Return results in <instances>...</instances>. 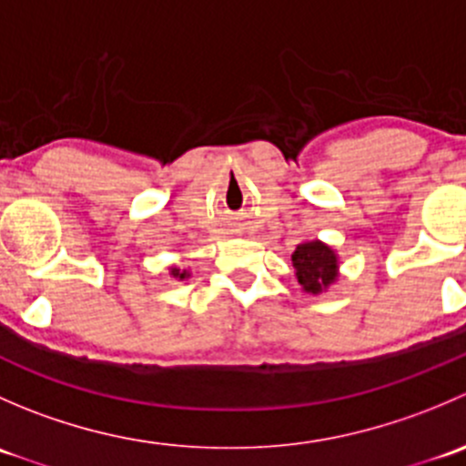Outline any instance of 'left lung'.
Returning a JSON list of instances; mask_svg holds the SVG:
<instances>
[{
	"label": "left lung",
	"mask_w": 466,
	"mask_h": 466,
	"mask_svg": "<svg viewBox=\"0 0 466 466\" xmlns=\"http://www.w3.org/2000/svg\"><path fill=\"white\" fill-rule=\"evenodd\" d=\"M295 277L307 293H320L336 279V255L320 241L302 243L293 252Z\"/></svg>",
	"instance_id": "1"
}]
</instances>
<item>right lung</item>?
I'll use <instances>...</instances> for the list:
<instances>
[{
    "label": "right lung",
    "mask_w": 466,
    "mask_h": 466,
    "mask_svg": "<svg viewBox=\"0 0 466 466\" xmlns=\"http://www.w3.org/2000/svg\"><path fill=\"white\" fill-rule=\"evenodd\" d=\"M173 275H177V270H173ZM180 277H185V272H182V275Z\"/></svg>",
    "instance_id": "right-lung-1"
}]
</instances>
